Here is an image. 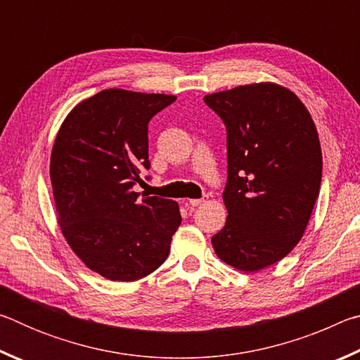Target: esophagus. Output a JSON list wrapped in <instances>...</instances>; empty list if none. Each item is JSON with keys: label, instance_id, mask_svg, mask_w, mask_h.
Returning a JSON list of instances; mask_svg holds the SVG:
<instances>
[{"label": "esophagus", "instance_id": "1", "mask_svg": "<svg viewBox=\"0 0 360 360\" xmlns=\"http://www.w3.org/2000/svg\"><path fill=\"white\" fill-rule=\"evenodd\" d=\"M202 203H205V198H192V200H188V205H191V206H200Z\"/></svg>", "mask_w": 360, "mask_h": 360}]
</instances>
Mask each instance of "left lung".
<instances>
[{"instance_id": "8db88e82", "label": "left lung", "mask_w": 360, "mask_h": 360, "mask_svg": "<svg viewBox=\"0 0 360 360\" xmlns=\"http://www.w3.org/2000/svg\"><path fill=\"white\" fill-rule=\"evenodd\" d=\"M203 100L227 129L229 216L212 248L225 264L257 271L285 257L307 229L322 178L318 130L298 96L278 84Z\"/></svg>"}]
</instances>
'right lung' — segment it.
Listing matches in <instances>:
<instances>
[{"mask_svg": "<svg viewBox=\"0 0 360 360\" xmlns=\"http://www.w3.org/2000/svg\"><path fill=\"white\" fill-rule=\"evenodd\" d=\"M173 95L108 89L66 115L51 155L60 229L90 270L111 281H136L169 254L179 206L133 191L149 169V120Z\"/></svg>", "mask_w": 360, "mask_h": 360, "instance_id": "obj_1", "label": "right lung"}]
</instances>
